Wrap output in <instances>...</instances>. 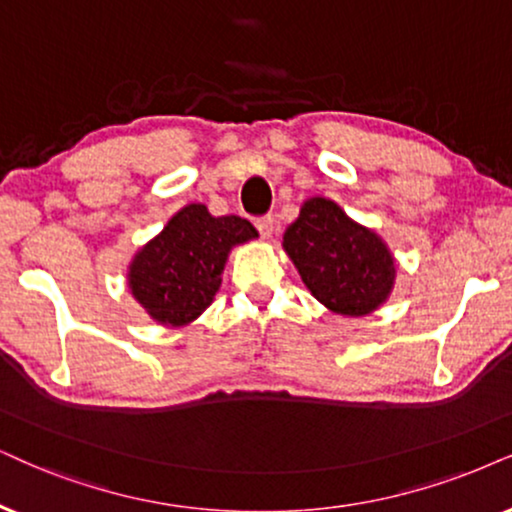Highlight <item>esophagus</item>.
I'll list each match as a JSON object with an SVG mask.
<instances>
[{"mask_svg": "<svg viewBox=\"0 0 512 512\" xmlns=\"http://www.w3.org/2000/svg\"><path fill=\"white\" fill-rule=\"evenodd\" d=\"M257 231H260L262 238H271V234H274V217L267 215V217H260L255 222Z\"/></svg>", "mask_w": 512, "mask_h": 512, "instance_id": "esophagus-1", "label": "esophagus"}]
</instances>
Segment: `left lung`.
<instances>
[{"label": "left lung", "instance_id": "left-lung-1", "mask_svg": "<svg viewBox=\"0 0 512 512\" xmlns=\"http://www.w3.org/2000/svg\"><path fill=\"white\" fill-rule=\"evenodd\" d=\"M283 250L309 293L342 316L375 312L397 278V262L383 238L323 196L304 200L283 234Z\"/></svg>", "mask_w": 512, "mask_h": 512}]
</instances>
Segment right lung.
<instances>
[{"label":"right lung","mask_w":512,"mask_h":512,"mask_svg":"<svg viewBox=\"0 0 512 512\" xmlns=\"http://www.w3.org/2000/svg\"><path fill=\"white\" fill-rule=\"evenodd\" d=\"M252 238L257 229L248 219L215 217L203 203H191L137 250L127 286L155 323L189 326L215 300L231 248Z\"/></svg>","instance_id":"right-lung-1"}]
</instances>
